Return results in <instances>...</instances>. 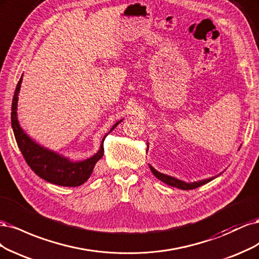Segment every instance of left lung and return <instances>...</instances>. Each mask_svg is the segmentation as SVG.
<instances>
[{
  "label": "left lung",
  "instance_id": "1",
  "mask_svg": "<svg viewBox=\"0 0 259 259\" xmlns=\"http://www.w3.org/2000/svg\"><path fill=\"white\" fill-rule=\"evenodd\" d=\"M151 166V165H149ZM151 170L153 172V174L155 175V177L160 180L161 182L165 183V184H168L170 186H173V187H177V188H180V189H183V190H189V189H195L197 187H200L202 186L204 184H206V183L211 182L214 178H211V179H206V180H203V181H199V182H194V183H186V182H183V181H180L178 179H174L172 177H169V175H165V174H162L160 172L156 171L153 166H151Z\"/></svg>",
  "mask_w": 259,
  "mask_h": 259
}]
</instances>
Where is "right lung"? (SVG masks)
Listing matches in <instances>:
<instances>
[{"label": "right lung", "instance_id": "right-lung-1", "mask_svg": "<svg viewBox=\"0 0 259 259\" xmlns=\"http://www.w3.org/2000/svg\"><path fill=\"white\" fill-rule=\"evenodd\" d=\"M22 76L20 77L17 87H16L13 103H12V127L14 130V135L18 147L24 158V160L28 163L31 170L37 174L43 180L53 183L56 185L66 186V187H76L79 186L90 178L91 173L94 171L96 163L101 159L104 154L103 142L106 136L110 133L118 123H115L111 131H108L107 135L102 140L101 147L99 152L91 158L84 161L72 162L63 158L56 153H53L48 149L39 146L34 143L23 130L20 128L17 119V101H18V93L20 90Z\"/></svg>", "mask_w": 259, "mask_h": 259}]
</instances>
